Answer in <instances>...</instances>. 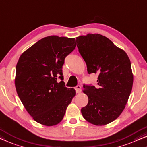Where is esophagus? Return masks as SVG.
Listing matches in <instances>:
<instances>
[{"label":"esophagus","instance_id":"obj_1","mask_svg":"<svg viewBox=\"0 0 147 147\" xmlns=\"http://www.w3.org/2000/svg\"><path fill=\"white\" fill-rule=\"evenodd\" d=\"M76 93H81V91H82V87L80 86H78L76 87Z\"/></svg>","mask_w":147,"mask_h":147}]
</instances>
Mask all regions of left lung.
<instances>
[{
	"mask_svg": "<svg viewBox=\"0 0 147 147\" xmlns=\"http://www.w3.org/2000/svg\"><path fill=\"white\" fill-rule=\"evenodd\" d=\"M76 42L88 74L98 75L97 88L84 86L89 101L82 108V115L94 125H107L119 117L130 96L133 84L131 61L124 50L99 34L80 36Z\"/></svg>",
	"mask_w": 147,
	"mask_h": 147,
	"instance_id": "1",
	"label": "left lung"
}]
</instances>
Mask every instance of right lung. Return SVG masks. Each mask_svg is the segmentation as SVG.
Listing matches in <instances>:
<instances>
[{"label": "right lung", "instance_id": "right-lung-1", "mask_svg": "<svg viewBox=\"0 0 147 147\" xmlns=\"http://www.w3.org/2000/svg\"><path fill=\"white\" fill-rule=\"evenodd\" d=\"M75 47V38L50 36L19 58L14 80L16 92L27 112L40 124L51 127L60 123L75 97V89L65 87L62 74L64 59ZM58 77L60 82H57Z\"/></svg>", "mask_w": 147, "mask_h": 147}]
</instances>
